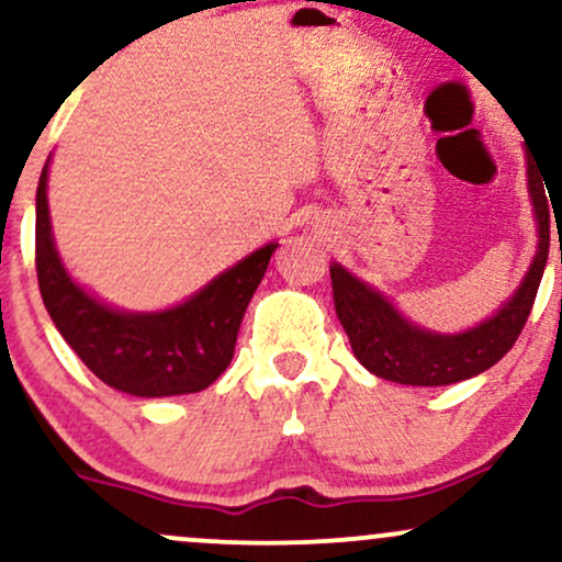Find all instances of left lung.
I'll return each mask as SVG.
<instances>
[{"label":"left lung","instance_id":"obj_1","mask_svg":"<svg viewBox=\"0 0 562 562\" xmlns=\"http://www.w3.org/2000/svg\"><path fill=\"white\" fill-rule=\"evenodd\" d=\"M528 200L537 222V254L520 285L499 308L479 325L460 333H438L398 312L389 295L359 280L344 263H330L335 314L348 335L353 357L372 375L402 385H449L475 378L494 367L524 330L550 254V203L544 173L526 150ZM550 192V187H548ZM554 211V209H552Z\"/></svg>","mask_w":562,"mask_h":562}]
</instances>
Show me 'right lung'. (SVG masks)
<instances>
[{
  "instance_id": "obj_1",
  "label": "right lung",
  "mask_w": 562,
  "mask_h": 562,
  "mask_svg": "<svg viewBox=\"0 0 562 562\" xmlns=\"http://www.w3.org/2000/svg\"><path fill=\"white\" fill-rule=\"evenodd\" d=\"M44 164L36 190V274L42 301L66 344L111 389L139 398L209 389L235 357L237 333L277 243L232 263L173 306L128 312L102 301L68 272L49 216Z\"/></svg>"
}]
</instances>
